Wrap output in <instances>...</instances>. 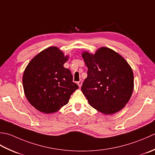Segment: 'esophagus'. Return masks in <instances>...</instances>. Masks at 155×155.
<instances>
[{"mask_svg":"<svg viewBox=\"0 0 155 155\" xmlns=\"http://www.w3.org/2000/svg\"><path fill=\"white\" fill-rule=\"evenodd\" d=\"M82 83H83V81H82V80H80V81L77 82V84L78 85V86L80 87L82 86Z\"/></svg>","mask_w":155,"mask_h":155,"instance_id":"1","label":"esophagus"}]
</instances>
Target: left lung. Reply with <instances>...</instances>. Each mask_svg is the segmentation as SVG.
<instances>
[{"mask_svg": "<svg viewBox=\"0 0 155 155\" xmlns=\"http://www.w3.org/2000/svg\"><path fill=\"white\" fill-rule=\"evenodd\" d=\"M87 67V76L81 91L94 108L105 114L122 110L134 90V75L130 66L118 53L101 47L91 54L82 53Z\"/></svg>", "mask_w": 155, "mask_h": 155, "instance_id": "1", "label": "left lung"}]
</instances>
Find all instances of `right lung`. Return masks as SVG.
Instances as JSON below:
<instances>
[{
    "label": "right lung",
    "mask_w": 155,
    "mask_h": 155,
    "mask_svg": "<svg viewBox=\"0 0 155 155\" xmlns=\"http://www.w3.org/2000/svg\"><path fill=\"white\" fill-rule=\"evenodd\" d=\"M68 59L58 47H51L37 54L25 68L23 76L25 96L39 111L45 114L58 111L78 88L71 71L64 67Z\"/></svg>",
    "instance_id": "obj_1"
}]
</instances>
